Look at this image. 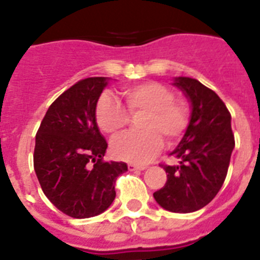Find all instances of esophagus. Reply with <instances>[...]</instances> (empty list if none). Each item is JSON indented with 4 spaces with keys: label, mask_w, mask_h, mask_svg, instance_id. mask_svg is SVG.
<instances>
[{
    "label": "esophagus",
    "mask_w": 260,
    "mask_h": 260,
    "mask_svg": "<svg viewBox=\"0 0 260 260\" xmlns=\"http://www.w3.org/2000/svg\"><path fill=\"white\" fill-rule=\"evenodd\" d=\"M147 169V165H138V164H128V171H144Z\"/></svg>",
    "instance_id": "34e87169"
}]
</instances>
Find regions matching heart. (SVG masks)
Instances as JSON below:
<instances>
[{"instance_id": "b5f03b06", "label": "heart", "mask_w": 260, "mask_h": 260, "mask_svg": "<svg viewBox=\"0 0 260 260\" xmlns=\"http://www.w3.org/2000/svg\"><path fill=\"white\" fill-rule=\"evenodd\" d=\"M128 113L144 112L141 119L143 132L128 133L112 143V152L119 160L146 164L168 143L178 141L189 123V110L183 103L174 102V95L160 83L128 87L123 92ZM96 122L107 134L116 137L128 122V114L110 93H103L96 105Z\"/></svg>"}]
</instances>
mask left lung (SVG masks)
<instances>
[{
  "instance_id": "1",
  "label": "left lung",
  "mask_w": 260,
  "mask_h": 260,
  "mask_svg": "<svg viewBox=\"0 0 260 260\" xmlns=\"http://www.w3.org/2000/svg\"><path fill=\"white\" fill-rule=\"evenodd\" d=\"M172 84L182 91L191 112L185 135L171 152L178 165H162L168 180L153 198L164 210L189 213L207 206L221 189L234 135L231 113L212 89L189 77L174 78Z\"/></svg>"
}]
</instances>
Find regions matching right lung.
Returning a JSON list of instances; mask_svg holds the SVG:
<instances>
[{"mask_svg": "<svg viewBox=\"0 0 260 260\" xmlns=\"http://www.w3.org/2000/svg\"><path fill=\"white\" fill-rule=\"evenodd\" d=\"M110 78L80 80L54 100L36 134L34 167L45 197L75 219L93 217L116 198L122 161H103L108 143L96 122L99 98Z\"/></svg>", "mask_w": 260, "mask_h": 260, "instance_id": "add662e5", "label": "right lung"}]
</instances>
